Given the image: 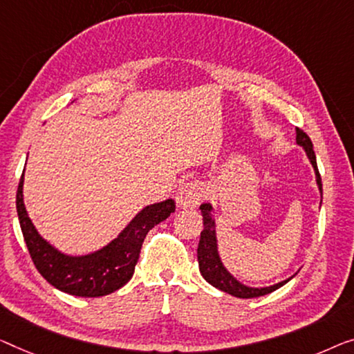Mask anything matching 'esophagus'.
<instances>
[{
  "label": "esophagus",
  "instance_id": "34e87169",
  "mask_svg": "<svg viewBox=\"0 0 354 354\" xmlns=\"http://www.w3.org/2000/svg\"><path fill=\"white\" fill-rule=\"evenodd\" d=\"M205 195L203 184L198 181H191L186 183L184 186L179 187L176 194V203L179 208H194L202 202Z\"/></svg>",
  "mask_w": 354,
  "mask_h": 354
}]
</instances>
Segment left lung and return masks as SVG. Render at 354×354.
I'll list each match as a JSON object with an SVG mask.
<instances>
[{
	"label": "left lung",
	"instance_id": "1",
	"mask_svg": "<svg viewBox=\"0 0 354 354\" xmlns=\"http://www.w3.org/2000/svg\"><path fill=\"white\" fill-rule=\"evenodd\" d=\"M295 141H297L299 146L304 147L305 154H307L310 163L313 165V170L316 175V184H318L319 192L323 195V184H321L318 165H316V156L313 151L312 140L308 138V135L305 133L304 130L295 129ZM200 211H202V216H203V230L200 232L197 259H198L200 273H202V277L207 279L211 286L218 288L221 291L227 292L230 295H235V297L252 299V297H261V295L277 291L278 288H281L283 284H286L289 279L292 278L291 277L284 279V281H279L277 284H273V286H267V288H250V286H245V284H241L234 275H230L219 257L218 240H216V224H214L213 214H211L213 207H211L209 203H202L200 205Z\"/></svg>",
	"mask_w": 354,
	"mask_h": 354
}]
</instances>
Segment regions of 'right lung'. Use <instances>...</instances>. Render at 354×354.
<instances>
[{
    "label": "right lung",
    "instance_id": "right-lung-1",
    "mask_svg": "<svg viewBox=\"0 0 354 354\" xmlns=\"http://www.w3.org/2000/svg\"><path fill=\"white\" fill-rule=\"evenodd\" d=\"M15 205L20 229L35 267L52 286L77 297H102L129 283L147 232L175 213V200L171 198L147 205L130 221L118 239L102 250L86 256H68L42 239L28 218L24 203V173Z\"/></svg>",
    "mask_w": 354,
    "mask_h": 354
}]
</instances>
